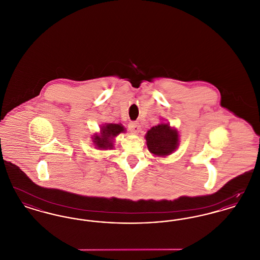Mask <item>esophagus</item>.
<instances>
[{
	"instance_id": "esophagus-1",
	"label": "esophagus",
	"mask_w": 260,
	"mask_h": 260,
	"mask_svg": "<svg viewBox=\"0 0 260 260\" xmlns=\"http://www.w3.org/2000/svg\"><path fill=\"white\" fill-rule=\"evenodd\" d=\"M128 127H129V129H131L133 133H135V134L139 133V131H140V124H139V123H137V122L131 123V124H128Z\"/></svg>"
}]
</instances>
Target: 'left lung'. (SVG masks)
<instances>
[{
    "label": "left lung",
    "instance_id": "1",
    "mask_svg": "<svg viewBox=\"0 0 260 260\" xmlns=\"http://www.w3.org/2000/svg\"><path fill=\"white\" fill-rule=\"evenodd\" d=\"M149 152L156 157L165 158L178 148V131L169 123H161L147 131L145 135Z\"/></svg>",
    "mask_w": 260,
    "mask_h": 260
}]
</instances>
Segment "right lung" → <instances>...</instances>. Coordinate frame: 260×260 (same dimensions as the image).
Returning a JSON list of instances; mask_svg holds the SVG:
<instances>
[{"mask_svg": "<svg viewBox=\"0 0 260 260\" xmlns=\"http://www.w3.org/2000/svg\"><path fill=\"white\" fill-rule=\"evenodd\" d=\"M125 127L122 124H108L100 125V133H95L91 136V139L95 148L99 150H108L114 148L115 137L120 134H124Z\"/></svg>", "mask_w": 260, "mask_h": 260, "instance_id": "obj_1", "label": "right lung"}]
</instances>
